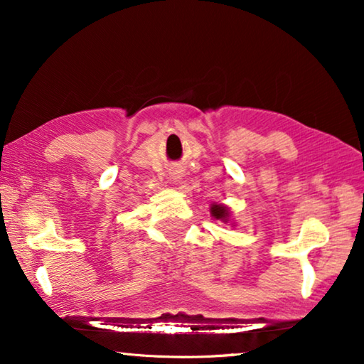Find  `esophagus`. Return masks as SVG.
<instances>
[{
	"instance_id": "1",
	"label": "esophagus",
	"mask_w": 364,
	"mask_h": 364,
	"mask_svg": "<svg viewBox=\"0 0 364 364\" xmlns=\"http://www.w3.org/2000/svg\"><path fill=\"white\" fill-rule=\"evenodd\" d=\"M168 175L171 176V180H175V181H180V180H181V176H183V173H181V170H180V168H176V167H173V168H170V171H168Z\"/></svg>"
}]
</instances>
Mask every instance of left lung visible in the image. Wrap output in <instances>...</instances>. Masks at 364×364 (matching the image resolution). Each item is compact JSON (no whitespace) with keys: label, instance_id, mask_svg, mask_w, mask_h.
<instances>
[{"label":"left lung","instance_id":"obj_1","mask_svg":"<svg viewBox=\"0 0 364 364\" xmlns=\"http://www.w3.org/2000/svg\"><path fill=\"white\" fill-rule=\"evenodd\" d=\"M210 213L213 218L225 221V223H228V220H230V210H228V207L221 204H213L210 208Z\"/></svg>","mask_w":364,"mask_h":364}]
</instances>
